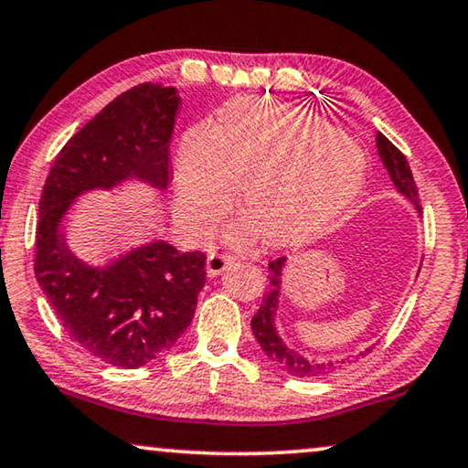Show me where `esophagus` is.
<instances>
[{
  "label": "esophagus",
  "mask_w": 468,
  "mask_h": 468,
  "mask_svg": "<svg viewBox=\"0 0 468 468\" xmlns=\"http://www.w3.org/2000/svg\"><path fill=\"white\" fill-rule=\"evenodd\" d=\"M235 259L233 256H229V254H222V252H212L207 256V275H220L222 271H225V269L231 265Z\"/></svg>",
  "instance_id": "1"
}]
</instances>
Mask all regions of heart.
I'll return each mask as SVG.
<instances>
[{
	"instance_id": "obj_1",
	"label": "heart",
	"mask_w": 468,
	"mask_h": 468,
	"mask_svg": "<svg viewBox=\"0 0 468 468\" xmlns=\"http://www.w3.org/2000/svg\"><path fill=\"white\" fill-rule=\"evenodd\" d=\"M365 153L314 112L259 97L229 103L220 124L190 127L174 163L177 207L188 225L209 227L241 207L262 243L307 239L346 209L363 186Z\"/></svg>"
}]
</instances>
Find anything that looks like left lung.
I'll use <instances>...</instances> for the list:
<instances>
[{"instance_id": "8db88e82", "label": "left lung", "mask_w": 468, "mask_h": 468, "mask_svg": "<svg viewBox=\"0 0 468 468\" xmlns=\"http://www.w3.org/2000/svg\"><path fill=\"white\" fill-rule=\"evenodd\" d=\"M375 144H378V154L384 167L390 174L394 186L400 195H405L410 199L420 214H422V206H420L418 199V186L416 180H413L411 169L407 165L405 154L394 146V144L388 140L384 133H378L375 137ZM286 259L280 256L269 262V284H267V292L262 294V303L259 307V312L254 314L252 318V333L256 341H259L262 352L267 354L269 358L273 360L275 365H280L286 373H291L292 378H315V375H326L333 373L339 365H346V360H337V363H315L312 358H303L301 354H297L291 347L284 346V341L278 337V331H275L273 322H275V312H278V299H280V288H282V269H284ZM371 352V347L365 352H360V356ZM350 363V358H347Z\"/></svg>"}]
</instances>
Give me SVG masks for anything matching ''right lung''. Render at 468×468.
<instances>
[{
    "label": "right lung",
    "mask_w": 468,
    "mask_h": 468,
    "mask_svg": "<svg viewBox=\"0 0 468 468\" xmlns=\"http://www.w3.org/2000/svg\"><path fill=\"white\" fill-rule=\"evenodd\" d=\"M177 108L174 87L144 82L124 90L65 144L39 197L37 284L69 339L121 368L150 363L186 331L206 284V254L153 241L90 267L71 254L61 220L78 195L131 177L167 190Z\"/></svg>",
    "instance_id": "1"
}]
</instances>
